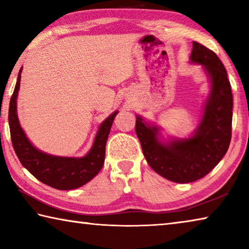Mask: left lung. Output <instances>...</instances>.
Returning a JSON list of instances; mask_svg holds the SVG:
<instances>
[{"label": "left lung", "mask_w": 249, "mask_h": 249, "mask_svg": "<svg viewBox=\"0 0 249 249\" xmlns=\"http://www.w3.org/2000/svg\"><path fill=\"white\" fill-rule=\"evenodd\" d=\"M191 61L203 65L212 89L196 134L188 140L162 144L158 128L136 117L135 130L142 154L153 169L170 181L189 183L203 178L224 157L231 138L233 94L225 67L212 50L193 41Z\"/></svg>", "instance_id": "left-lung-1"}]
</instances>
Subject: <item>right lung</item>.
Listing matches in <instances>:
<instances>
[{"mask_svg": "<svg viewBox=\"0 0 249 249\" xmlns=\"http://www.w3.org/2000/svg\"><path fill=\"white\" fill-rule=\"evenodd\" d=\"M20 71L15 89L11 96L8 108L11 141L19 161L31 174L41 182L58 190H72L94 178L102 169L105 158V145L117 112L109 115L96 134L94 144L87 156L82 158H67L47 155L36 149L25 136L16 114V99L19 89Z\"/></svg>", "mask_w": 249, "mask_h": 249, "instance_id": "right-lung-1", "label": "right lung"}]
</instances>
